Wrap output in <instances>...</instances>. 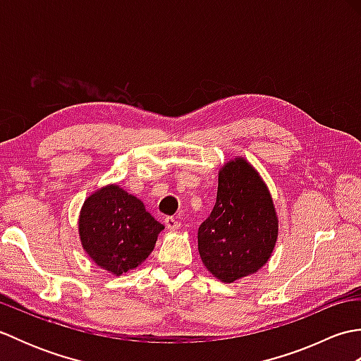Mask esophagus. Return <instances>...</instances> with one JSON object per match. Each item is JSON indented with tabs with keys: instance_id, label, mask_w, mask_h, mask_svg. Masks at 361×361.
<instances>
[{
	"instance_id": "esophagus-1",
	"label": "esophagus",
	"mask_w": 361,
	"mask_h": 361,
	"mask_svg": "<svg viewBox=\"0 0 361 361\" xmlns=\"http://www.w3.org/2000/svg\"><path fill=\"white\" fill-rule=\"evenodd\" d=\"M164 224H166V228L171 229V231H175V229L181 228V221L176 220L175 217H166Z\"/></svg>"
}]
</instances>
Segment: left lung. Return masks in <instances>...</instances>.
Masks as SVG:
<instances>
[{
  "instance_id": "left-lung-1",
  "label": "left lung",
  "mask_w": 361,
  "mask_h": 361,
  "mask_svg": "<svg viewBox=\"0 0 361 361\" xmlns=\"http://www.w3.org/2000/svg\"><path fill=\"white\" fill-rule=\"evenodd\" d=\"M197 237L204 267L221 282L256 273L270 259L278 216L265 183L247 159H231L220 169L216 204Z\"/></svg>"
}]
</instances>
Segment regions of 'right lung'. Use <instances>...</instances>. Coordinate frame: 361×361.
I'll return each mask as SVG.
<instances>
[{
  "instance_id": "right-lung-1",
  "label": "right lung",
  "mask_w": 361,
  "mask_h": 361,
  "mask_svg": "<svg viewBox=\"0 0 361 361\" xmlns=\"http://www.w3.org/2000/svg\"><path fill=\"white\" fill-rule=\"evenodd\" d=\"M164 226L118 185L96 190L82 206V247L97 267L121 276L149 257Z\"/></svg>"
}]
</instances>
